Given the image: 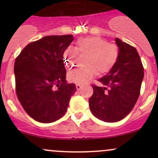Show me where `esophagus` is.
<instances>
[{
    "label": "esophagus",
    "mask_w": 158,
    "mask_h": 158,
    "mask_svg": "<svg viewBox=\"0 0 158 158\" xmlns=\"http://www.w3.org/2000/svg\"><path fill=\"white\" fill-rule=\"evenodd\" d=\"M81 88H82V86H81L80 85H77V89L78 90H81Z\"/></svg>",
    "instance_id": "esophagus-1"
}]
</instances>
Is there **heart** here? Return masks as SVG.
I'll return each mask as SVG.
<instances>
[{
  "mask_svg": "<svg viewBox=\"0 0 158 158\" xmlns=\"http://www.w3.org/2000/svg\"><path fill=\"white\" fill-rule=\"evenodd\" d=\"M77 50L89 54L86 61V68L77 69L70 71L68 79L78 85H84L90 80L97 73H105L109 71L117 61L119 50L116 45L108 44L106 40L100 37H86L77 41ZM76 51L73 49L67 48L64 52V63L66 68L74 66Z\"/></svg>",
  "mask_w": 158,
  "mask_h": 158,
  "instance_id": "obj_1",
  "label": "heart"
}]
</instances>
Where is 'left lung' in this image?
I'll return each instance as SVG.
<instances>
[{"label": "left lung", "instance_id": "left-lung-1", "mask_svg": "<svg viewBox=\"0 0 158 158\" xmlns=\"http://www.w3.org/2000/svg\"><path fill=\"white\" fill-rule=\"evenodd\" d=\"M117 61L110 71L98 79L101 86L92 85L94 94L89 99L91 113L107 123L121 120L137 102L144 77L143 67L137 50L118 38Z\"/></svg>", "mask_w": 158, "mask_h": 158}]
</instances>
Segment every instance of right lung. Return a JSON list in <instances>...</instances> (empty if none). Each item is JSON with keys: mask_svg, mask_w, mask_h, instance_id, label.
Here are the masks:
<instances>
[{"mask_svg": "<svg viewBox=\"0 0 158 158\" xmlns=\"http://www.w3.org/2000/svg\"><path fill=\"white\" fill-rule=\"evenodd\" d=\"M73 41L72 35L45 36L27 44L16 58V94L35 121L49 123L61 118L77 90L75 84L67 82L63 60Z\"/></svg>", "mask_w": 158, "mask_h": 158, "instance_id": "add662e5", "label": "right lung"}]
</instances>
